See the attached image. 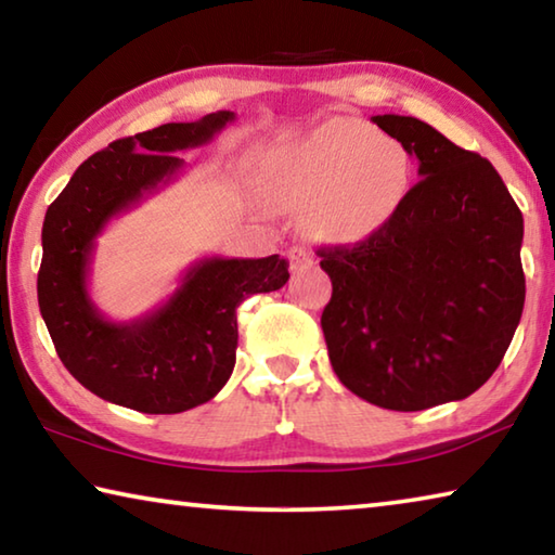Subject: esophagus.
I'll list each match as a JSON object with an SVG mask.
<instances>
[{
	"label": "esophagus",
	"instance_id": "obj_1",
	"mask_svg": "<svg viewBox=\"0 0 555 555\" xmlns=\"http://www.w3.org/2000/svg\"><path fill=\"white\" fill-rule=\"evenodd\" d=\"M288 259H291V269H300V267H306V264H313L315 261V255L311 249H306V247H291V251H288Z\"/></svg>",
	"mask_w": 555,
	"mask_h": 555
}]
</instances>
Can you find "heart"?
I'll list each match as a JSON object with an SVG mask.
<instances>
[{
  "label": "heart",
  "mask_w": 555,
  "mask_h": 555,
  "mask_svg": "<svg viewBox=\"0 0 555 555\" xmlns=\"http://www.w3.org/2000/svg\"><path fill=\"white\" fill-rule=\"evenodd\" d=\"M259 185L276 208L308 210L318 237L357 244L397 218L411 158L364 121L335 117L261 158Z\"/></svg>",
  "instance_id": "heart-1"
}]
</instances>
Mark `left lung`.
<instances>
[{
  "instance_id": "left-lung-1",
  "label": "left lung",
  "mask_w": 555,
  "mask_h": 555,
  "mask_svg": "<svg viewBox=\"0 0 555 555\" xmlns=\"http://www.w3.org/2000/svg\"><path fill=\"white\" fill-rule=\"evenodd\" d=\"M372 121L416 158L421 181L379 234L318 249L333 281L321 325L347 389L424 411L469 397L500 367L524 311V218L480 154L416 117Z\"/></svg>"
}]
</instances>
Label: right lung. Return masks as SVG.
<instances>
[{
	"instance_id": "add662e5",
	"label": "right lung",
	"mask_w": 555,
	"mask_h": 555,
	"mask_svg": "<svg viewBox=\"0 0 555 555\" xmlns=\"http://www.w3.org/2000/svg\"><path fill=\"white\" fill-rule=\"evenodd\" d=\"M234 112L171 121L117 139L78 166L46 210L39 308L61 362L100 399L142 413H181L210 401L234 370L237 306L288 281V261L203 257L171 296L134 321H109L90 296L98 237L183 171L178 152L210 144Z\"/></svg>"
}]
</instances>
